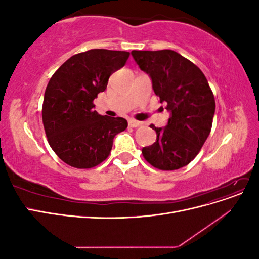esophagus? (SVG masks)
Masks as SVG:
<instances>
[{
	"instance_id": "esophagus-1",
	"label": "esophagus",
	"mask_w": 259,
	"mask_h": 259,
	"mask_svg": "<svg viewBox=\"0 0 259 259\" xmlns=\"http://www.w3.org/2000/svg\"><path fill=\"white\" fill-rule=\"evenodd\" d=\"M142 125H143L142 122H138L136 120H130L128 121V126H131V127H139V126H142Z\"/></svg>"
}]
</instances>
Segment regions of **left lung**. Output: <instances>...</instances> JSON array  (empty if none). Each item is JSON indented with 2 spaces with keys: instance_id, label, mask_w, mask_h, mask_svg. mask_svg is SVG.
<instances>
[{
  "instance_id": "1",
  "label": "left lung",
  "mask_w": 259,
  "mask_h": 259,
  "mask_svg": "<svg viewBox=\"0 0 259 259\" xmlns=\"http://www.w3.org/2000/svg\"><path fill=\"white\" fill-rule=\"evenodd\" d=\"M139 68L151 77L152 89L170 112L156 142L143 148L155 168L174 170L188 165L207 139L215 113V98L205 75L193 62L171 51H132Z\"/></svg>"
}]
</instances>
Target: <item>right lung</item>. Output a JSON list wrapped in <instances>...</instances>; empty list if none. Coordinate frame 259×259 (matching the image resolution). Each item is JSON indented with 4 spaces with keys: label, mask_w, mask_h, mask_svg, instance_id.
Returning a JSON list of instances; mask_svg holds the SVG:
<instances>
[{
    "label": "right lung",
    "mask_w": 259,
    "mask_h": 259,
    "mask_svg": "<svg viewBox=\"0 0 259 259\" xmlns=\"http://www.w3.org/2000/svg\"><path fill=\"white\" fill-rule=\"evenodd\" d=\"M128 57V52L90 50L73 55L51 77L43 125L51 148L68 165L97 166L110 154L114 136L126 130V120L98 114L93 101Z\"/></svg>",
    "instance_id": "add662e5"
}]
</instances>
